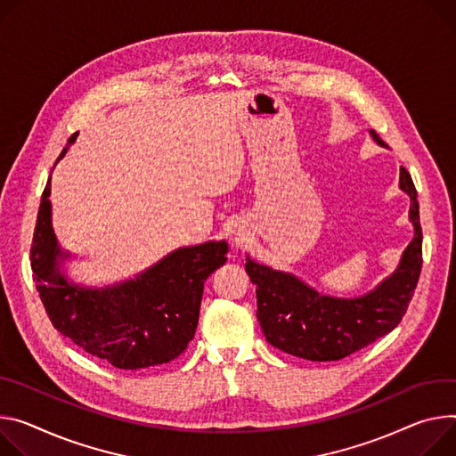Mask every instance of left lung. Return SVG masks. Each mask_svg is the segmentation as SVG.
<instances>
[{"mask_svg": "<svg viewBox=\"0 0 456 456\" xmlns=\"http://www.w3.org/2000/svg\"><path fill=\"white\" fill-rule=\"evenodd\" d=\"M370 134L386 145L375 131ZM400 187L411 196L409 218L415 225V236L396 273L365 297L353 300L323 297L291 274L247 260L245 271L256 287V316L271 346L313 362L342 360L391 333L400 323L422 271L417 189L403 167Z\"/></svg>", "mask_w": 456, "mask_h": 456, "instance_id": "left-lung-1", "label": "left lung"}]
</instances>
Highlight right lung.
Listing matches in <instances>:
<instances>
[{
  "instance_id": "right-lung-1",
  "label": "right lung",
  "mask_w": 456,
  "mask_h": 456,
  "mask_svg": "<svg viewBox=\"0 0 456 456\" xmlns=\"http://www.w3.org/2000/svg\"><path fill=\"white\" fill-rule=\"evenodd\" d=\"M65 152L67 147L58 159ZM49 196L51 178L41 194L30 267L53 325L77 347L118 369H147L178 358L194 338L205 280L227 262V243L185 247L136 280L84 289L69 283L56 269L60 249Z\"/></svg>"
}]
</instances>
